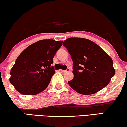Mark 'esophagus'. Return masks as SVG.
Segmentation results:
<instances>
[{"label": "esophagus", "mask_w": 127, "mask_h": 127, "mask_svg": "<svg viewBox=\"0 0 127 127\" xmlns=\"http://www.w3.org/2000/svg\"><path fill=\"white\" fill-rule=\"evenodd\" d=\"M60 71H62V72H63V73H67V72H68V71H70V69H69V68H67V69L66 70H60Z\"/></svg>", "instance_id": "34e87169"}]
</instances>
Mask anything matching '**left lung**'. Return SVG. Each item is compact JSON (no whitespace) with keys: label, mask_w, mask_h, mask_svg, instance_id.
<instances>
[{"label":"left lung","mask_w":127,"mask_h":127,"mask_svg":"<svg viewBox=\"0 0 127 127\" xmlns=\"http://www.w3.org/2000/svg\"><path fill=\"white\" fill-rule=\"evenodd\" d=\"M63 45L73 61L74 78L68 85L82 95L95 94L107 86L115 73L113 61L102 49L89 39L70 38Z\"/></svg>","instance_id":"left-lung-1"}]
</instances>
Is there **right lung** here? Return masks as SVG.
<instances>
[{
	"label": "right lung",
	"mask_w": 127,
	"mask_h": 127,
	"mask_svg": "<svg viewBox=\"0 0 127 127\" xmlns=\"http://www.w3.org/2000/svg\"><path fill=\"white\" fill-rule=\"evenodd\" d=\"M62 41L43 39L23 51L10 70V83L19 93L34 95L47 88L55 73L51 64Z\"/></svg>",
	"instance_id": "add662e5"
}]
</instances>
